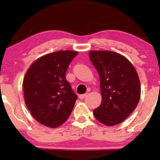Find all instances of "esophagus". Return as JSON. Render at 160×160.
<instances>
[{
    "instance_id": "34e87169",
    "label": "esophagus",
    "mask_w": 160,
    "mask_h": 160,
    "mask_svg": "<svg viewBox=\"0 0 160 160\" xmlns=\"http://www.w3.org/2000/svg\"><path fill=\"white\" fill-rule=\"evenodd\" d=\"M87 96V94L86 93V94H83V95H79V96H78V97H79V98L81 100H82V99H84V98H86Z\"/></svg>"
}]
</instances>
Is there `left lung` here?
<instances>
[{
  "label": "left lung",
  "mask_w": 160,
  "mask_h": 160,
  "mask_svg": "<svg viewBox=\"0 0 160 160\" xmlns=\"http://www.w3.org/2000/svg\"><path fill=\"white\" fill-rule=\"evenodd\" d=\"M89 57L99 74L102 95L94 116L107 126L121 123L138 104L141 84L137 72L128 59L117 52L91 51Z\"/></svg>",
  "instance_id": "left-lung-1"
}]
</instances>
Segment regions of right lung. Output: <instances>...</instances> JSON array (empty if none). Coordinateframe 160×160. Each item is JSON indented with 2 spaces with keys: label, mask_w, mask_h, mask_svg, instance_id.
<instances>
[{
  "label": "right lung",
  "mask_w": 160,
  "mask_h": 160,
  "mask_svg": "<svg viewBox=\"0 0 160 160\" xmlns=\"http://www.w3.org/2000/svg\"><path fill=\"white\" fill-rule=\"evenodd\" d=\"M76 51H58L38 58L23 81L25 101L32 117L49 128L62 124L71 115L77 95L65 79Z\"/></svg>",
  "instance_id": "add662e5"
}]
</instances>
